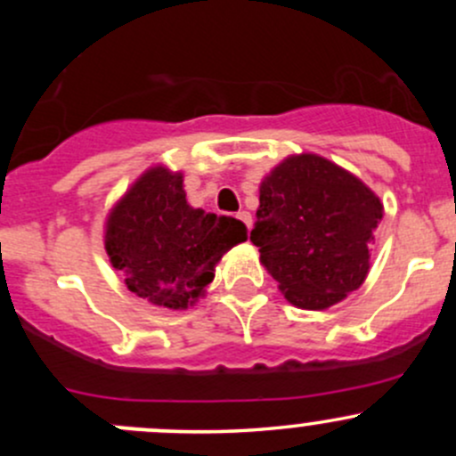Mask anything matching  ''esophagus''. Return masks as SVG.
Listing matches in <instances>:
<instances>
[{
    "mask_svg": "<svg viewBox=\"0 0 456 456\" xmlns=\"http://www.w3.org/2000/svg\"><path fill=\"white\" fill-rule=\"evenodd\" d=\"M238 218L247 224V229H251V214L249 211H238Z\"/></svg>",
    "mask_w": 456,
    "mask_h": 456,
    "instance_id": "obj_1",
    "label": "esophagus"
}]
</instances>
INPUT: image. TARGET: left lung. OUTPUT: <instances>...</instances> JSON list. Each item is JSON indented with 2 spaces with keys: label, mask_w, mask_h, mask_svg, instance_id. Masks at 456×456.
<instances>
[{
  "label": "left lung",
  "mask_w": 456,
  "mask_h": 456,
  "mask_svg": "<svg viewBox=\"0 0 456 456\" xmlns=\"http://www.w3.org/2000/svg\"><path fill=\"white\" fill-rule=\"evenodd\" d=\"M381 216L379 199L346 169L289 156L262 181L251 242L291 305L322 311L362 287Z\"/></svg>",
  "instance_id": "8db88e82"
}]
</instances>
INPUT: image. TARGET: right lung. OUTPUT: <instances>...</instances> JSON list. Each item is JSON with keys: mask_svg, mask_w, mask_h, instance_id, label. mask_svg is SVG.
Returning a JSON list of instances; mask_svg holds the SVG:
<instances>
[{"mask_svg": "<svg viewBox=\"0 0 456 456\" xmlns=\"http://www.w3.org/2000/svg\"><path fill=\"white\" fill-rule=\"evenodd\" d=\"M247 227L232 216L187 205L183 174L145 172L110 211L105 251L132 293L167 309H187L214 280V266Z\"/></svg>", "mask_w": 456, "mask_h": 456, "instance_id": "right-lung-1", "label": "right lung"}]
</instances>
